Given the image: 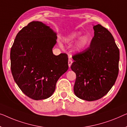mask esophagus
<instances>
[{
	"label": "esophagus",
	"mask_w": 127,
	"mask_h": 127,
	"mask_svg": "<svg viewBox=\"0 0 127 127\" xmlns=\"http://www.w3.org/2000/svg\"><path fill=\"white\" fill-rule=\"evenodd\" d=\"M68 66H69V67H71L72 63V60L71 59H68Z\"/></svg>",
	"instance_id": "34e87169"
}]
</instances>
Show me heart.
<instances>
[{"label": "heart", "mask_w": 127, "mask_h": 127, "mask_svg": "<svg viewBox=\"0 0 127 127\" xmlns=\"http://www.w3.org/2000/svg\"><path fill=\"white\" fill-rule=\"evenodd\" d=\"M80 36V33H75L74 35H72L71 37H69L70 40H74L79 38V37ZM90 37H89L88 36H84L82 37L79 40V49L80 50H82L83 49H84L87 46L88 44L90 43Z\"/></svg>", "instance_id": "heart-1"}]
</instances>
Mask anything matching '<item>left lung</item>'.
Here are the masks:
<instances>
[{"mask_svg": "<svg viewBox=\"0 0 127 127\" xmlns=\"http://www.w3.org/2000/svg\"><path fill=\"white\" fill-rule=\"evenodd\" d=\"M94 36L89 47L72 56L71 68L76 75L75 95L94 101L105 95L116 82L120 52L114 38L100 24L94 26Z\"/></svg>", "mask_w": 127, "mask_h": 127, "instance_id": "obj_1", "label": "left lung"}]
</instances>
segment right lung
Returning <instances> with one entry per match:
<instances>
[{
	"label": "right lung",
	"instance_id": "1",
	"mask_svg": "<svg viewBox=\"0 0 127 127\" xmlns=\"http://www.w3.org/2000/svg\"><path fill=\"white\" fill-rule=\"evenodd\" d=\"M56 33L40 22H32L17 34L11 49V69L15 82L30 98L50 97L58 79L68 69V55H54Z\"/></svg>",
	"mask_w": 127,
	"mask_h": 127
}]
</instances>
